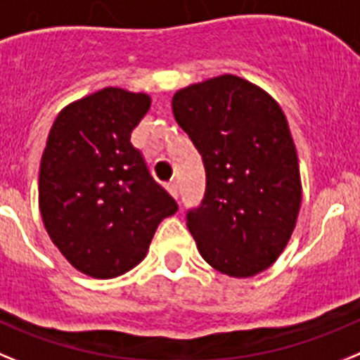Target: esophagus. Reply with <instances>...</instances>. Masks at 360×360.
Instances as JSON below:
<instances>
[{
  "label": "esophagus",
  "instance_id": "1",
  "mask_svg": "<svg viewBox=\"0 0 360 360\" xmlns=\"http://www.w3.org/2000/svg\"><path fill=\"white\" fill-rule=\"evenodd\" d=\"M167 188L174 198H179V183H177V181H170V183L167 184Z\"/></svg>",
  "mask_w": 360,
  "mask_h": 360
}]
</instances>
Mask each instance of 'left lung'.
Wrapping results in <instances>:
<instances>
[{"mask_svg": "<svg viewBox=\"0 0 360 360\" xmlns=\"http://www.w3.org/2000/svg\"><path fill=\"white\" fill-rule=\"evenodd\" d=\"M172 110L206 172L201 205L186 212L199 254L232 277L266 270L301 208L299 162L281 106L226 74L179 90Z\"/></svg>", "mask_w": 360, "mask_h": 360, "instance_id": "1", "label": "left lung"}]
</instances>
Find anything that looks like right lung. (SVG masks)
Instances as JSON below:
<instances>
[{"mask_svg":"<svg viewBox=\"0 0 360 360\" xmlns=\"http://www.w3.org/2000/svg\"><path fill=\"white\" fill-rule=\"evenodd\" d=\"M146 94L103 89L56 117L39 167V210L72 266L112 279L143 261L155 228L177 202L152 177L130 134Z\"/></svg>","mask_w":360,"mask_h":360,"instance_id":"add662e5","label":"right lung"}]
</instances>
